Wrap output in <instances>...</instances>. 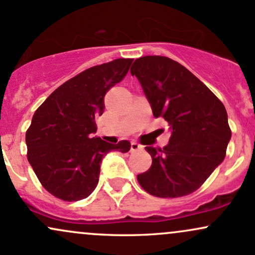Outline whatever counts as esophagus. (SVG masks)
<instances>
[{
  "label": "esophagus",
  "instance_id": "1",
  "mask_svg": "<svg viewBox=\"0 0 255 255\" xmlns=\"http://www.w3.org/2000/svg\"><path fill=\"white\" fill-rule=\"evenodd\" d=\"M141 148H142L141 145H139V144H137V142H135V141H131V144H130V151H131V152L137 151V150H141Z\"/></svg>",
  "mask_w": 255,
  "mask_h": 255
}]
</instances>
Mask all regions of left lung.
<instances>
[{
  "mask_svg": "<svg viewBox=\"0 0 255 255\" xmlns=\"http://www.w3.org/2000/svg\"><path fill=\"white\" fill-rule=\"evenodd\" d=\"M130 74L141 85L154 118L164 119L171 133L163 148L145 147L152 165L137 175L140 186L159 198L191 194L224 160L231 130L223 103L171 58H136Z\"/></svg>",
  "mask_w": 255,
  "mask_h": 255,
  "instance_id": "1",
  "label": "left lung"
}]
</instances>
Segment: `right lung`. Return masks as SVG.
Returning <instances> with one entry per match:
<instances>
[{
  "instance_id": "1",
  "label": "right lung",
  "mask_w": 255,
  "mask_h": 255,
  "mask_svg": "<svg viewBox=\"0 0 255 255\" xmlns=\"http://www.w3.org/2000/svg\"><path fill=\"white\" fill-rule=\"evenodd\" d=\"M133 60L118 58L86 69L57 87L34 113L26 131L27 159L54 197L78 201L95 191L101 164L110 151H129L130 142L110 144L93 136L104 97L126 77Z\"/></svg>"
}]
</instances>
